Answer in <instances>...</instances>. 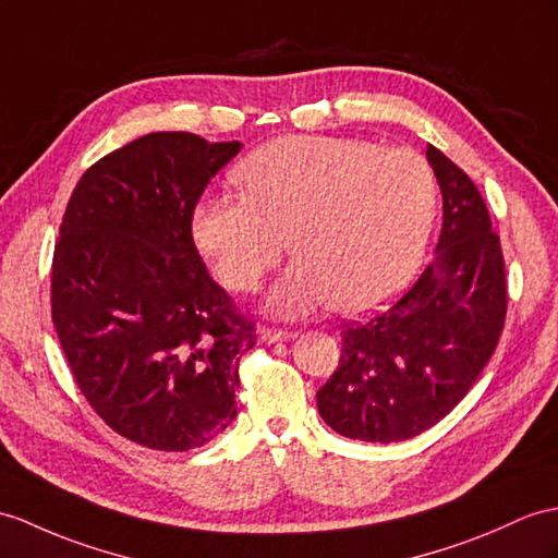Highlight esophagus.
<instances>
[{"label": "esophagus", "instance_id": "34e87169", "mask_svg": "<svg viewBox=\"0 0 558 558\" xmlns=\"http://www.w3.org/2000/svg\"><path fill=\"white\" fill-rule=\"evenodd\" d=\"M295 333L293 331H283V329H263V341L267 343H281V341H291Z\"/></svg>", "mask_w": 558, "mask_h": 558}]
</instances>
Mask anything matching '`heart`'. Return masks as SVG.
<instances>
[{
	"label": "heart",
	"mask_w": 558,
	"mask_h": 558,
	"mask_svg": "<svg viewBox=\"0 0 558 558\" xmlns=\"http://www.w3.org/2000/svg\"><path fill=\"white\" fill-rule=\"evenodd\" d=\"M236 180L243 196L196 208V246L229 289L251 293L291 234L301 257L269 295L283 317L326 301L341 312L381 305L416 275L438 215L428 160L364 140L291 134L253 151Z\"/></svg>",
	"instance_id": "b5f03b06"
}]
</instances>
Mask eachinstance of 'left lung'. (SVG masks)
I'll return each instance as SVG.
<instances>
[{
  "label": "left lung",
  "mask_w": 558,
  "mask_h": 558,
  "mask_svg": "<svg viewBox=\"0 0 558 558\" xmlns=\"http://www.w3.org/2000/svg\"><path fill=\"white\" fill-rule=\"evenodd\" d=\"M442 194L436 255L396 303L350 319L341 360L317 390L336 433L398 442L436 426L490 362L507 319V269L499 234L471 177L428 144Z\"/></svg>",
  "instance_id": "left-lung-1"
}]
</instances>
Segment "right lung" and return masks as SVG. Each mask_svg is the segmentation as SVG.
<instances>
[{"mask_svg":"<svg viewBox=\"0 0 558 558\" xmlns=\"http://www.w3.org/2000/svg\"><path fill=\"white\" fill-rule=\"evenodd\" d=\"M239 151L146 134L85 170L59 227L51 322L68 366L92 410L151 450H194L236 416L255 322L210 277L192 222Z\"/></svg>","mask_w":558,"mask_h":558,"instance_id":"add662e5","label":"right lung"}]
</instances>
